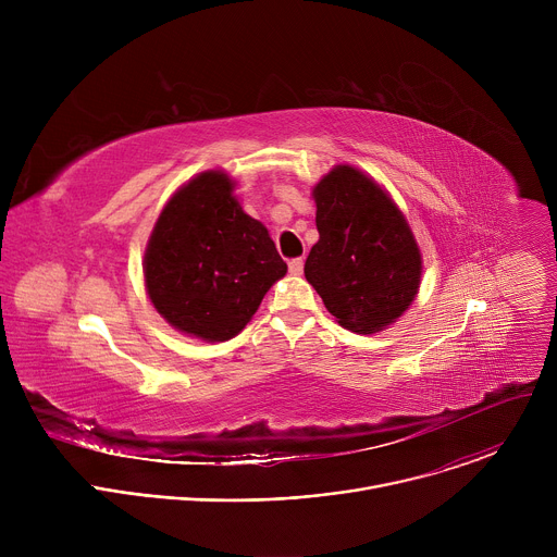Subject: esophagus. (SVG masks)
Wrapping results in <instances>:
<instances>
[{
  "mask_svg": "<svg viewBox=\"0 0 557 557\" xmlns=\"http://www.w3.org/2000/svg\"><path fill=\"white\" fill-rule=\"evenodd\" d=\"M288 271H290L293 275H299V273L304 271V260H301V258H293V260L288 262Z\"/></svg>",
  "mask_w": 557,
  "mask_h": 557,
  "instance_id": "esophagus-1",
  "label": "esophagus"
}]
</instances>
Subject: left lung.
<instances>
[{
  "label": "left lung",
  "instance_id": "left-lung-1",
  "mask_svg": "<svg viewBox=\"0 0 557 557\" xmlns=\"http://www.w3.org/2000/svg\"><path fill=\"white\" fill-rule=\"evenodd\" d=\"M312 196L320 240L304 275L344 329L376 333L419 290L421 253L412 231L387 194L350 165L335 168Z\"/></svg>",
  "mask_w": 557,
  "mask_h": 557
}]
</instances>
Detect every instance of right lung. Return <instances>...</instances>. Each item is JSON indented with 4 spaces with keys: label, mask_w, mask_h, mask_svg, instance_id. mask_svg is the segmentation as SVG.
I'll return each instance as SVG.
<instances>
[{
    "label": "right lung",
    "mask_w": 557,
    "mask_h": 557,
    "mask_svg": "<svg viewBox=\"0 0 557 557\" xmlns=\"http://www.w3.org/2000/svg\"><path fill=\"white\" fill-rule=\"evenodd\" d=\"M231 191L233 183L220 172L187 183L158 218L145 253L156 310L207 342L240 333L273 282L286 275L269 231Z\"/></svg>",
    "instance_id": "1"
}]
</instances>
